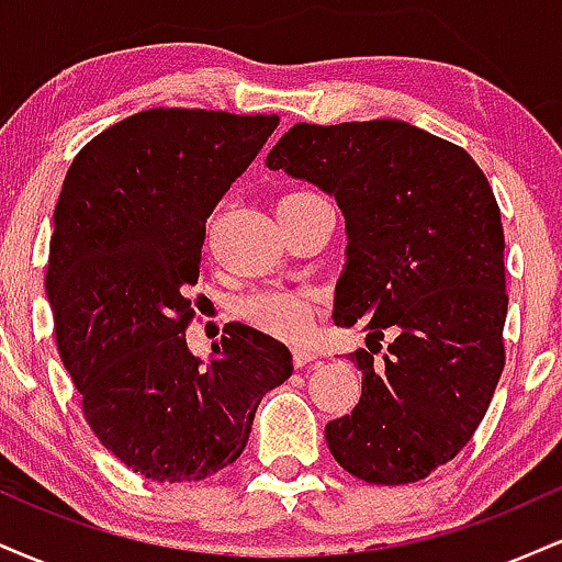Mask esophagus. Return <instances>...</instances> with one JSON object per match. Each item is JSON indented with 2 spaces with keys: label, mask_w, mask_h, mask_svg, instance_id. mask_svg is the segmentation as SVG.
<instances>
[{
  "label": "esophagus",
  "mask_w": 562,
  "mask_h": 562,
  "mask_svg": "<svg viewBox=\"0 0 562 562\" xmlns=\"http://www.w3.org/2000/svg\"><path fill=\"white\" fill-rule=\"evenodd\" d=\"M317 362V353L312 351V348H293V364L295 367H306Z\"/></svg>",
  "instance_id": "obj_1"
}]
</instances>
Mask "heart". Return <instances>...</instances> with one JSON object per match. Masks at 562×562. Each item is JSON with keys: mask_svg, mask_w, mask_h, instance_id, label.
I'll return each mask as SVG.
<instances>
[{"mask_svg": "<svg viewBox=\"0 0 562 562\" xmlns=\"http://www.w3.org/2000/svg\"><path fill=\"white\" fill-rule=\"evenodd\" d=\"M245 322L277 338H303L317 317V299L301 290L261 288L237 303Z\"/></svg>", "mask_w": 562, "mask_h": 562, "instance_id": "b5f03b06", "label": "heart"}]
</instances>
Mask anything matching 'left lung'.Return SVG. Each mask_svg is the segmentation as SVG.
<instances>
[{
    "instance_id": "8db88e82",
    "label": "left lung",
    "mask_w": 562,
    "mask_h": 562,
    "mask_svg": "<svg viewBox=\"0 0 562 562\" xmlns=\"http://www.w3.org/2000/svg\"><path fill=\"white\" fill-rule=\"evenodd\" d=\"M269 169L306 179L346 216L333 319L362 325V396L325 425L335 462L402 486L454 460L505 370V232L486 173L454 142L396 119L295 124ZM393 334L378 363L379 340Z\"/></svg>"
}]
</instances>
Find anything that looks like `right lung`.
I'll list each match as a JSON object with an SVG mask.
<instances>
[{
	"instance_id": "1",
	"label": "right lung",
	"mask_w": 562,
	"mask_h": 562,
	"mask_svg": "<svg viewBox=\"0 0 562 562\" xmlns=\"http://www.w3.org/2000/svg\"><path fill=\"white\" fill-rule=\"evenodd\" d=\"M280 115L150 108L81 147L49 240L55 340L92 434L150 481H203L243 454L288 346L224 327L209 367L187 351L205 218Z\"/></svg>"
}]
</instances>
